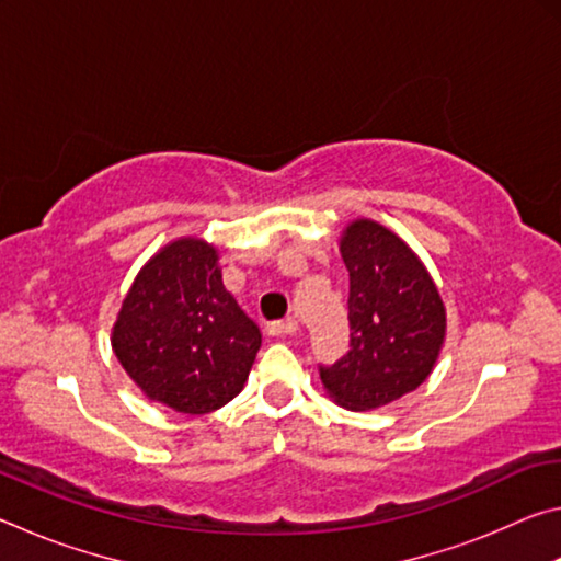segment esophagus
<instances>
[{
	"mask_svg": "<svg viewBox=\"0 0 561 561\" xmlns=\"http://www.w3.org/2000/svg\"><path fill=\"white\" fill-rule=\"evenodd\" d=\"M272 336L277 339H287V336H294L299 331V324L294 319H284V321H272V324L267 327Z\"/></svg>",
	"mask_w": 561,
	"mask_h": 561,
	"instance_id": "obj_1",
	"label": "esophagus"
}]
</instances>
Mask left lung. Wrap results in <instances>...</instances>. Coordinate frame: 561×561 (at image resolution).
I'll return each mask as SVG.
<instances>
[{
  "label": "left lung",
  "instance_id": "1",
  "mask_svg": "<svg viewBox=\"0 0 561 561\" xmlns=\"http://www.w3.org/2000/svg\"><path fill=\"white\" fill-rule=\"evenodd\" d=\"M339 252L348 270L351 348L319 374L331 401L374 411L433 374L448 329L445 304L421 257L371 217L344 227Z\"/></svg>",
  "mask_w": 561,
  "mask_h": 561
}]
</instances>
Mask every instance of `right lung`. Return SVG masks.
<instances>
[{
    "label": "right lung",
    "mask_w": 561,
    "mask_h": 561,
    "mask_svg": "<svg viewBox=\"0 0 561 561\" xmlns=\"http://www.w3.org/2000/svg\"><path fill=\"white\" fill-rule=\"evenodd\" d=\"M111 346L150 401L203 415L242 391L262 334L225 289L217 247L178 237L133 279Z\"/></svg>",
    "instance_id": "add662e5"
}]
</instances>
